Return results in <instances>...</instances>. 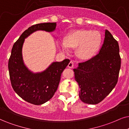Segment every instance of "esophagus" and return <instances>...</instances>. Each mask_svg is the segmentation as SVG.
Returning <instances> with one entry per match:
<instances>
[{"label": "esophagus", "instance_id": "34e87169", "mask_svg": "<svg viewBox=\"0 0 129 129\" xmlns=\"http://www.w3.org/2000/svg\"><path fill=\"white\" fill-rule=\"evenodd\" d=\"M73 66H74V62H73V61H71L70 62V63H68V67H69V68H71L73 67Z\"/></svg>", "mask_w": 129, "mask_h": 129}]
</instances>
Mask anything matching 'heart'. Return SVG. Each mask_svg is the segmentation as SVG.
<instances>
[{
  "instance_id": "obj_1",
  "label": "heart",
  "mask_w": 129,
  "mask_h": 129,
  "mask_svg": "<svg viewBox=\"0 0 129 129\" xmlns=\"http://www.w3.org/2000/svg\"><path fill=\"white\" fill-rule=\"evenodd\" d=\"M101 43L99 31L90 30H76L66 37L65 41L58 42V47L62 51H67L68 47L76 48L77 55L82 59H87L94 55Z\"/></svg>"
}]
</instances>
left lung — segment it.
<instances>
[{
    "mask_svg": "<svg viewBox=\"0 0 129 129\" xmlns=\"http://www.w3.org/2000/svg\"><path fill=\"white\" fill-rule=\"evenodd\" d=\"M118 42L105 30V39L99 52L74 69L82 102L97 104L108 96L117 83L121 67Z\"/></svg>",
    "mask_w": 129,
    "mask_h": 129,
    "instance_id": "8db88e82",
    "label": "left lung"
}]
</instances>
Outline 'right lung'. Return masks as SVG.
Returning <instances> with one entry per match:
<instances>
[{"instance_id":"right-lung-1","label":"right lung","mask_w":129,"mask_h":129,"mask_svg":"<svg viewBox=\"0 0 129 129\" xmlns=\"http://www.w3.org/2000/svg\"><path fill=\"white\" fill-rule=\"evenodd\" d=\"M56 25V22H46L31 26L13 45L9 59L8 69L13 89L24 101L34 105H42L53 97L58 87L62 73L70 60L55 62L45 71L34 74L24 64L22 45L25 39L30 34L37 30L52 31Z\"/></svg>"}]
</instances>
